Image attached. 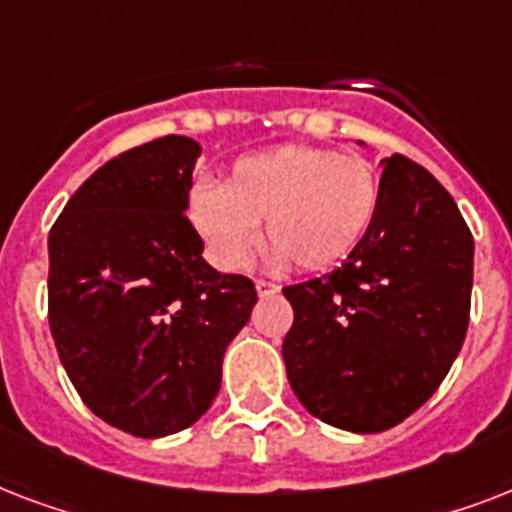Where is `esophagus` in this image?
<instances>
[{
    "instance_id": "obj_1",
    "label": "esophagus",
    "mask_w": 512,
    "mask_h": 512,
    "mask_svg": "<svg viewBox=\"0 0 512 512\" xmlns=\"http://www.w3.org/2000/svg\"><path fill=\"white\" fill-rule=\"evenodd\" d=\"M255 287H257V295L260 297L276 295V292H279V284H273V281H268V279H257Z\"/></svg>"
}]
</instances>
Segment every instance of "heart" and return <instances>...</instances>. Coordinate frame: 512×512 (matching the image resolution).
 Listing matches in <instances>:
<instances>
[{"label": "heart", "instance_id": "heart-1", "mask_svg": "<svg viewBox=\"0 0 512 512\" xmlns=\"http://www.w3.org/2000/svg\"><path fill=\"white\" fill-rule=\"evenodd\" d=\"M380 172L335 148L279 146L233 162L223 185L191 193V220L223 268H241L257 223L276 260L316 273L340 265L364 241L380 207Z\"/></svg>", "mask_w": 512, "mask_h": 512}]
</instances>
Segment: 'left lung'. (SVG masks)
Wrapping results in <instances>:
<instances>
[{
	"label": "left lung",
	"instance_id": "8db88e82",
	"mask_svg": "<svg viewBox=\"0 0 512 512\" xmlns=\"http://www.w3.org/2000/svg\"><path fill=\"white\" fill-rule=\"evenodd\" d=\"M364 241L327 276L284 287L289 385L321 422L380 433L428 401L470 319L473 233L444 185L401 154L382 162Z\"/></svg>",
	"mask_w": 512,
	"mask_h": 512
}]
</instances>
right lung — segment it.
Listing matches in <instances>:
<instances>
[{
	"instance_id": "1",
	"label": "right lung",
	"mask_w": 512,
	"mask_h": 512,
	"mask_svg": "<svg viewBox=\"0 0 512 512\" xmlns=\"http://www.w3.org/2000/svg\"><path fill=\"white\" fill-rule=\"evenodd\" d=\"M196 140L167 135L92 172L50 231L47 316L82 401L140 438L185 430L215 401L228 342L257 303L217 273L185 217Z\"/></svg>"
}]
</instances>
